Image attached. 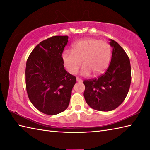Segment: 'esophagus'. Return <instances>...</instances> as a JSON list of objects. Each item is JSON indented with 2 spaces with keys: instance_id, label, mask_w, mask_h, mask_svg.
<instances>
[{
  "instance_id": "obj_1",
  "label": "esophagus",
  "mask_w": 150,
  "mask_h": 150,
  "mask_svg": "<svg viewBox=\"0 0 150 150\" xmlns=\"http://www.w3.org/2000/svg\"><path fill=\"white\" fill-rule=\"evenodd\" d=\"M77 81L79 82H82V80L79 78H77Z\"/></svg>"
}]
</instances>
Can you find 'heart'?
I'll return each instance as SVG.
<instances>
[{"instance_id":"obj_1","label":"heart","mask_w":150,"mask_h":150,"mask_svg":"<svg viewBox=\"0 0 150 150\" xmlns=\"http://www.w3.org/2000/svg\"><path fill=\"white\" fill-rule=\"evenodd\" d=\"M111 47L106 41L95 39H82L72 45V51L66 50L62 54L64 65L67 70L75 75L81 66L82 76L99 75L108 68L111 59Z\"/></svg>"}]
</instances>
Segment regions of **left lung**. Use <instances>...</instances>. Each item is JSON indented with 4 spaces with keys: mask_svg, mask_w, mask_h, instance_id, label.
Masks as SVG:
<instances>
[{
    "mask_svg": "<svg viewBox=\"0 0 150 150\" xmlns=\"http://www.w3.org/2000/svg\"><path fill=\"white\" fill-rule=\"evenodd\" d=\"M113 48L110 64L106 73L98 78L84 81V97L91 108L101 111H112L125 99L132 81L131 65L125 51L110 39Z\"/></svg>",
    "mask_w": 150,
    "mask_h": 150,
    "instance_id": "left-lung-1",
    "label": "left lung"
}]
</instances>
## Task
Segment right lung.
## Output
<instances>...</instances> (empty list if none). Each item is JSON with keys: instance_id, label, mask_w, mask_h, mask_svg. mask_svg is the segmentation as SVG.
Here are the masks:
<instances>
[{"instance_id": "right-lung-1", "label": "right lung", "mask_w": 150, "mask_h": 150, "mask_svg": "<svg viewBox=\"0 0 150 150\" xmlns=\"http://www.w3.org/2000/svg\"><path fill=\"white\" fill-rule=\"evenodd\" d=\"M68 36H53L37 44L27 60L26 86L33 106L54 115L68 107L76 77L66 71L62 53Z\"/></svg>"}]
</instances>
